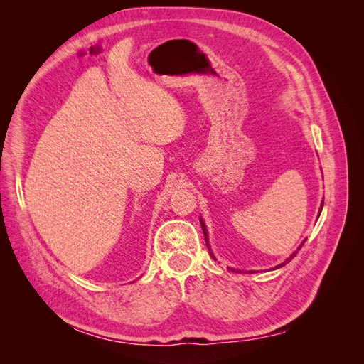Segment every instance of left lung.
Listing matches in <instances>:
<instances>
[{
	"mask_svg": "<svg viewBox=\"0 0 364 364\" xmlns=\"http://www.w3.org/2000/svg\"><path fill=\"white\" fill-rule=\"evenodd\" d=\"M322 208H323V203H322ZM322 208H321V211H322ZM200 225H202V229H203V234H205V241H206V245H208V234H206V228H205V223H203V222H202V220H200ZM304 243H305V241H304ZM304 243H302V245H304ZM302 245H301V247H302ZM301 247H299V249H301ZM296 253H297V252H294V253H291V257H290V258H287V259H285V262H289V261H290V259H293V258H294V257H296ZM211 255H213V253H211ZM213 258H214V257H213ZM285 262H282V264H279V266H278V267H277V269H279V267H282V266H285Z\"/></svg>",
	"mask_w": 364,
	"mask_h": 364,
	"instance_id": "1",
	"label": "left lung"
}]
</instances>
